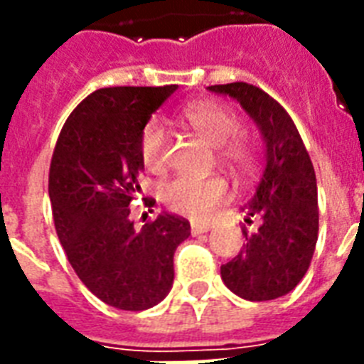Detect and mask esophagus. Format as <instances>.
I'll return each mask as SVG.
<instances>
[{
  "mask_svg": "<svg viewBox=\"0 0 364 364\" xmlns=\"http://www.w3.org/2000/svg\"><path fill=\"white\" fill-rule=\"evenodd\" d=\"M208 230H211V223H198V221L191 223V232H193L194 236L208 232Z\"/></svg>",
  "mask_w": 364,
  "mask_h": 364,
  "instance_id": "obj_1",
  "label": "esophagus"
}]
</instances>
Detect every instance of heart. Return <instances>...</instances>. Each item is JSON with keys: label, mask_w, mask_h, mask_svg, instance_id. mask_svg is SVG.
Returning <instances> with one entry per match:
<instances>
[{"label": "heart", "mask_w": 364, "mask_h": 364, "mask_svg": "<svg viewBox=\"0 0 364 364\" xmlns=\"http://www.w3.org/2000/svg\"><path fill=\"white\" fill-rule=\"evenodd\" d=\"M183 119L198 136L217 147V156L234 176L245 179L253 173L257 164V149L249 139L238 136L242 122L228 107L215 102H193L183 109ZM168 134L159 121L145 124L139 137V154L147 170L160 173L166 168ZM228 196V183L223 177L191 179L177 177L166 183L160 191L162 204L173 213L202 219L213 208L223 204Z\"/></svg>", "instance_id": "1"}]
</instances>
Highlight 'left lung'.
Returning <instances> with one entry per match:
<instances>
[{
  "label": "left lung",
  "mask_w": 364,
  "mask_h": 364,
  "mask_svg": "<svg viewBox=\"0 0 364 364\" xmlns=\"http://www.w3.org/2000/svg\"><path fill=\"white\" fill-rule=\"evenodd\" d=\"M208 88L238 100L266 145L264 173L243 208L245 223L259 225L255 232L242 228L245 243L221 266L223 282L245 300L279 299L299 285L316 251L319 210L314 164L293 119L264 90L247 82Z\"/></svg>",
  "instance_id": "1"
}]
</instances>
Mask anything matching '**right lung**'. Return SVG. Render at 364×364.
<instances>
[{
	"mask_svg": "<svg viewBox=\"0 0 364 364\" xmlns=\"http://www.w3.org/2000/svg\"><path fill=\"white\" fill-rule=\"evenodd\" d=\"M176 90L100 88L71 111L50 160L48 194L60 243L88 291L119 310H147L170 293L173 253L191 236V223L170 213L141 228L130 221V204L141 191L139 137Z\"/></svg>",
	"mask_w": 364,
	"mask_h": 364,
	"instance_id": "add662e5",
	"label": "right lung"
}]
</instances>
